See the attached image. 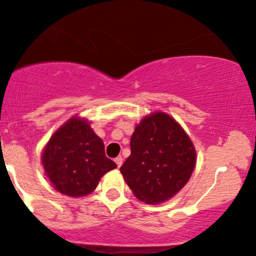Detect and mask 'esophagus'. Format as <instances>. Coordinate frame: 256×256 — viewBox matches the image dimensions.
<instances>
[{
	"label": "esophagus",
	"mask_w": 256,
	"mask_h": 256,
	"mask_svg": "<svg viewBox=\"0 0 256 256\" xmlns=\"http://www.w3.org/2000/svg\"><path fill=\"white\" fill-rule=\"evenodd\" d=\"M114 162L116 163V167H118V168L122 167V156H118V158H116Z\"/></svg>",
	"instance_id": "obj_1"
}]
</instances>
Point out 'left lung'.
<instances>
[{"label":"left lung","instance_id":"left-lung-1","mask_svg":"<svg viewBox=\"0 0 256 256\" xmlns=\"http://www.w3.org/2000/svg\"><path fill=\"white\" fill-rule=\"evenodd\" d=\"M131 155L120 167L134 194L146 204H158L176 194L196 166V150L184 128L162 112L136 126Z\"/></svg>","mask_w":256,"mask_h":256}]
</instances>
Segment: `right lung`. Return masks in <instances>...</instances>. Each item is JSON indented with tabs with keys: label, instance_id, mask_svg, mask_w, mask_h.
<instances>
[{
	"label": "right lung",
	"instance_id": "right-lung-1",
	"mask_svg": "<svg viewBox=\"0 0 256 256\" xmlns=\"http://www.w3.org/2000/svg\"><path fill=\"white\" fill-rule=\"evenodd\" d=\"M45 173L58 192L87 196L116 164L104 155V142L89 122L75 116L54 132L42 152Z\"/></svg>",
	"mask_w": 256,
	"mask_h": 256
}]
</instances>
